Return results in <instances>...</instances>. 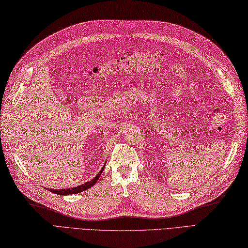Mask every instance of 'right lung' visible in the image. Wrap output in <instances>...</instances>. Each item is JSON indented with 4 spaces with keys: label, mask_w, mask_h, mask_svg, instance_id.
<instances>
[{
    "label": "right lung",
    "mask_w": 248,
    "mask_h": 248,
    "mask_svg": "<svg viewBox=\"0 0 248 248\" xmlns=\"http://www.w3.org/2000/svg\"><path fill=\"white\" fill-rule=\"evenodd\" d=\"M104 168H106V164H104L102 170L98 172V174L96 175V177H95L94 179H92L91 181L86 182L85 184H81V185H79V186H78V187H72V188H67V189H48V191H50V192H52V193L59 194V196H66V194L79 193V192H81V191L87 190V189H89V188H91L92 186H94V185L96 184L97 180L99 179V177H100V175H101V172L103 171Z\"/></svg>",
    "instance_id": "1"
}]
</instances>
